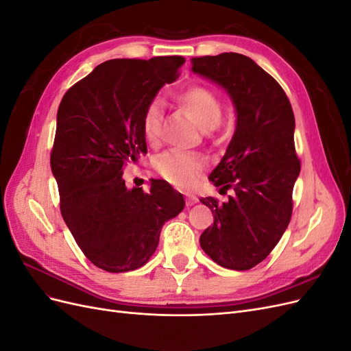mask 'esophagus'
Segmentation results:
<instances>
[{
  "instance_id": "esophagus-1",
  "label": "esophagus",
  "mask_w": 351,
  "mask_h": 351,
  "mask_svg": "<svg viewBox=\"0 0 351 351\" xmlns=\"http://www.w3.org/2000/svg\"><path fill=\"white\" fill-rule=\"evenodd\" d=\"M184 195H186V204L189 206H192V205H195V204H197V202H199V197L196 195H193L192 192H186Z\"/></svg>"
}]
</instances>
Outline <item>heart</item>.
<instances>
[{
  "instance_id": "1",
  "label": "heart",
  "mask_w": 351,
  "mask_h": 351,
  "mask_svg": "<svg viewBox=\"0 0 351 351\" xmlns=\"http://www.w3.org/2000/svg\"><path fill=\"white\" fill-rule=\"evenodd\" d=\"M177 104L193 117L202 130H210L221 123L222 101L218 95L204 86L192 84L176 95ZM164 110L162 102L154 99L146 105L142 114V133L145 141L151 145L158 143L162 134ZM155 168L168 183L177 187L192 186L205 169V161L197 155L182 151H169L159 155Z\"/></svg>"
}]
</instances>
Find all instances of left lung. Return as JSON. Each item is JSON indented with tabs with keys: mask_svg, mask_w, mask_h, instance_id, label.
<instances>
[{
	"mask_svg": "<svg viewBox=\"0 0 351 351\" xmlns=\"http://www.w3.org/2000/svg\"><path fill=\"white\" fill-rule=\"evenodd\" d=\"M192 70L224 88L236 105L237 125L209 180L232 196L202 197L214 224L199 239L208 256L228 269L256 267L277 246L293 212L300 173L294 114L284 89L252 58L237 52L193 57Z\"/></svg>",
	"mask_w": 351,
	"mask_h": 351,
	"instance_id": "8db88e82",
	"label": "left lung"
}]
</instances>
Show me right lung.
Returning a JSON list of instances; mask_svg holds the SVG:
<instances>
[{"label": "right lung", "mask_w": 351, "mask_h": 351, "mask_svg": "<svg viewBox=\"0 0 351 351\" xmlns=\"http://www.w3.org/2000/svg\"><path fill=\"white\" fill-rule=\"evenodd\" d=\"M182 56L105 61L66 92L51 151L60 210L95 267L127 272L156 250L164 222L184 208L182 193L164 180L151 192L129 190L124 162L145 154L142 114L165 83L178 77Z\"/></svg>", "instance_id": "right-lung-1"}]
</instances>
